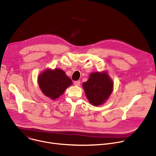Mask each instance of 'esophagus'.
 Segmentation results:
<instances>
[{
    "label": "esophagus",
    "instance_id": "obj_1",
    "mask_svg": "<svg viewBox=\"0 0 156 156\" xmlns=\"http://www.w3.org/2000/svg\"><path fill=\"white\" fill-rule=\"evenodd\" d=\"M80 80H78V81H74V84L75 85H76V86H80Z\"/></svg>",
    "mask_w": 156,
    "mask_h": 156
}]
</instances>
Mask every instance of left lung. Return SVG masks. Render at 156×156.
<instances>
[{"label":"left lung","instance_id":"1","mask_svg":"<svg viewBox=\"0 0 156 156\" xmlns=\"http://www.w3.org/2000/svg\"><path fill=\"white\" fill-rule=\"evenodd\" d=\"M83 86L87 99L94 106L102 104L113 90V83L106 73H91Z\"/></svg>","mask_w":156,"mask_h":156}]
</instances>
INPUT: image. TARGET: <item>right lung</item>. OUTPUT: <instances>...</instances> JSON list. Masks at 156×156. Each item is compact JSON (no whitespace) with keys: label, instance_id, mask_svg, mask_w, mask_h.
I'll use <instances>...</instances> for the list:
<instances>
[{"label":"right lung","instance_id":"add662e5","mask_svg":"<svg viewBox=\"0 0 156 156\" xmlns=\"http://www.w3.org/2000/svg\"><path fill=\"white\" fill-rule=\"evenodd\" d=\"M38 83L42 93L54 100L63 93L72 81L60 69H48L39 75Z\"/></svg>","mask_w":156,"mask_h":156}]
</instances>
